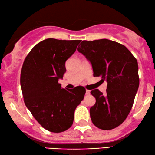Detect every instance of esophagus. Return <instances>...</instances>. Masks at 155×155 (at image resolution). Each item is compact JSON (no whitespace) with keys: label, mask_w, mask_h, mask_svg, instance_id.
<instances>
[{"label":"esophagus","mask_w":155,"mask_h":155,"mask_svg":"<svg viewBox=\"0 0 155 155\" xmlns=\"http://www.w3.org/2000/svg\"><path fill=\"white\" fill-rule=\"evenodd\" d=\"M90 93H91V91L89 90L86 91V95H90Z\"/></svg>","instance_id":"34e87169"}]
</instances>
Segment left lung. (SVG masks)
Returning a JSON list of instances; mask_svg holds the SVG:
<instances>
[{
    "label": "left lung",
    "mask_w": 155,
    "mask_h": 155,
    "mask_svg": "<svg viewBox=\"0 0 155 155\" xmlns=\"http://www.w3.org/2000/svg\"><path fill=\"white\" fill-rule=\"evenodd\" d=\"M78 51L90 61L93 76L107 82L106 93L91 91L96 102L90 109L93 124L100 129L111 130L128 117L139 86L138 66L127 48L108 39L83 41Z\"/></svg>",
    "instance_id": "obj_1"
}]
</instances>
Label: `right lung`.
Masks as SVG:
<instances>
[{
    "label": "right lung",
    "instance_id": "1",
    "mask_svg": "<svg viewBox=\"0 0 155 155\" xmlns=\"http://www.w3.org/2000/svg\"><path fill=\"white\" fill-rule=\"evenodd\" d=\"M80 42L47 38L37 43L24 61L20 75L24 101L48 131L61 133L71 127L74 111L86 93L83 87L68 91L58 83L66 72L65 62Z\"/></svg>",
    "mask_w": 155,
    "mask_h": 155
}]
</instances>
